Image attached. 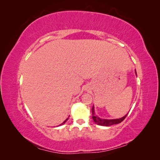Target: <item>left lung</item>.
Segmentation results:
<instances>
[{
    "label": "left lung",
    "mask_w": 160,
    "mask_h": 160,
    "mask_svg": "<svg viewBox=\"0 0 160 160\" xmlns=\"http://www.w3.org/2000/svg\"><path fill=\"white\" fill-rule=\"evenodd\" d=\"M135 73H136V71H135ZM92 118L93 121L96 122V123L98 125H100V126H111V125H113V124H119L123 121L124 119L126 118V117L127 116L128 113L124 116L123 118H120V119H115V120H106V119H101L100 118L97 117L96 115H95V112H94V108L93 107L92 109Z\"/></svg>",
    "instance_id": "1"
}]
</instances>
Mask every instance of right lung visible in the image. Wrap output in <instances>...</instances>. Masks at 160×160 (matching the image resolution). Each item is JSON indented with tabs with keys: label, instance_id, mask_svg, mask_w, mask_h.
I'll return each instance as SVG.
<instances>
[{
	"label": "right lung",
	"instance_id": "1",
	"mask_svg": "<svg viewBox=\"0 0 160 160\" xmlns=\"http://www.w3.org/2000/svg\"><path fill=\"white\" fill-rule=\"evenodd\" d=\"M67 120H68V118H67V120H65V121H64V122H62V124H64V122H66V121H67ZM61 124H60V125H61Z\"/></svg>",
	"mask_w": 160,
	"mask_h": 160
}]
</instances>
